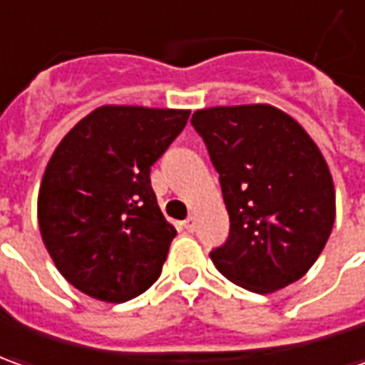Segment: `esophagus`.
Returning <instances> with one entry per match:
<instances>
[{
  "mask_svg": "<svg viewBox=\"0 0 365 365\" xmlns=\"http://www.w3.org/2000/svg\"><path fill=\"white\" fill-rule=\"evenodd\" d=\"M182 227L185 230V232H190V234H192L193 230H195V220H193L192 215H190V217H187L185 222H182Z\"/></svg>",
  "mask_w": 365,
  "mask_h": 365,
  "instance_id": "1",
  "label": "esophagus"
}]
</instances>
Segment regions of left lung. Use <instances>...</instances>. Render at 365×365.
<instances>
[{"mask_svg":"<svg viewBox=\"0 0 365 365\" xmlns=\"http://www.w3.org/2000/svg\"><path fill=\"white\" fill-rule=\"evenodd\" d=\"M230 215L210 252L230 282L269 294L297 282L322 254L336 220L328 163L306 130L274 106L207 108L192 115Z\"/></svg>","mask_w":365,"mask_h":365,"instance_id":"8db88e82","label":"left lung"}]
</instances>
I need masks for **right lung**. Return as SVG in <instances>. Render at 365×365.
<instances>
[{
    "label": "right lung",
    "mask_w": 365,
    "mask_h": 365,
    "mask_svg": "<svg viewBox=\"0 0 365 365\" xmlns=\"http://www.w3.org/2000/svg\"><path fill=\"white\" fill-rule=\"evenodd\" d=\"M187 118V110L103 106L56 148L37 220L59 274L79 292L121 304L160 277L175 227L158 205L150 172Z\"/></svg>",
    "instance_id": "add662e5"
}]
</instances>
